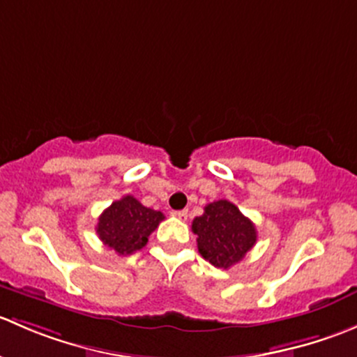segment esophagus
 <instances>
[{"label":"esophagus","mask_w":357,"mask_h":357,"mask_svg":"<svg viewBox=\"0 0 357 357\" xmlns=\"http://www.w3.org/2000/svg\"><path fill=\"white\" fill-rule=\"evenodd\" d=\"M174 215L178 219H181V221H186V219H188V211H178L174 212Z\"/></svg>","instance_id":"1"}]
</instances>
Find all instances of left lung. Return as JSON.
Returning <instances> with one entry per match:
<instances>
[{
  "mask_svg": "<svg viewBox=\"0 0 357 357\" xmlns=\"http://www.w3.org/2000/svg\"><path fill=\"white\" fill-rule=\"evenodd\" d=\"M192 231L202 257L222 269L242 261L257 242L254 222L228 200L205 205L204 214L193 219Z\"/></svg>",
  "mask_w": 357,
  "mask_h": 357,
  "instance_id": "1",
  "label": "left lung"
}]
</instances>
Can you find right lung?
<instances>
[{"instance_id":"obj_1","label":"right lung","mask_w":357,"mask_h":357,"mask_svg":"<svg viewBox=\"0 0 357 357\" xmlns=\"http://www.w3.org/2000/svg\"><path fill=\"white\" fill-rule=\"evenodd\" d=\"M160 221H164L160 211L145 207L135 197L126 195L102 212L96 233L119 255H129L146 245Z\"/></svg>"}]
</instances>
